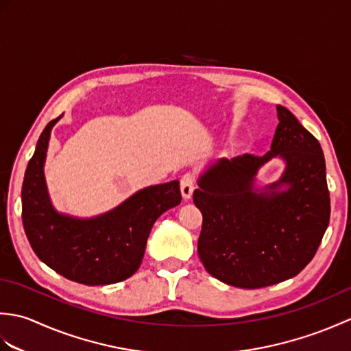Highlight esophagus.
<instances>
[{
  "label": "esophagus",
  "mask_w": 351,
  "mask_h": 351,
  "mask_svg": "<svg viewBox=\"0 0 351 351\" xmlns=\"http://www.w3.org/2000/svg\"><path fill=\"white\" fill-rule=\"evenodd\" d=\"M195 184H196V176L193 173H185L182 175L180 185H181V193L184 199H190L193 195V190H195Z\"/></svg>",
  "instance_id": "1"
}]
</instances>
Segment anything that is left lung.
<instances>
[{
    "label": "left lung",
    "instance_id": "left-lung-1",
    "mask_svg": "<svg viewBox=\"0 0 351 351\" xmlns=\"http://www.w3.org/2000/svg\"><path fill=\"white\" fill-rule=\"evenodd\" d=\"M270 151L221 160L199 180L193 200L202 211L197 252L206 271L228 285L255 289L299 274L319 247L330 220L326 162L318 140L285 107ZM279 154L287 170L256 195L252 176ZM288 183L290 189L276 193Z\"/></svg>",
    "mask_w": 351,
    "mask_h": 351
}]
</instances>
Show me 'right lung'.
I'll list each match as a JSON object with an SVG mask.
<instances>
[{"label": "right lung", "mask_w": 351, "mask_h": 351, "mask_svg": "<svg viewBox=\"0 0 351 351\" xmlns=\"http://www.w3.org/2000/svg\"><path fill=\"white\" fill-rule=\"evenodd\" d=\"M51 121L42 131L22 184V221L39 259L58 274L84 285H110L137 271L147 237L160 215L181 204L180 182L140 190L116 210L92 220L57 214L43 178Z\"/></svg>", "instance_id": "obj_1"}]
</instances>
